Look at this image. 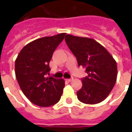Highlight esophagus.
I'll return each instance as SVG.
<instances>
[{"mask_svg":"<svg viewBox=\"0 0 132 132\" xmlns=\"http://www.w3.org/2000/svg\"><path fill=\"white\" fill-rule=\"evenodd\" d=\"M66 81H68V82H71L72 81V80H73V78H70V79H66Z\"/></svg>","mask_w":132,"mask_h":132,"instance_id":"34e87169","label":"esophagus"}]
</instances>
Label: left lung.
<instances>
[{"label": "left lung", "instance_id": "left-lung-1", "mask_svg": "<svg viewBox=\"0 0 132 132\" xmlns=\"http://www.w3.org/2000/svg\"><path fill=\"white\" fill-rule=\"evenodd\" d=\"M65 41L77 57L79 66L88 75L81 79L83 86L77 92L79 101L94 104L104 100L117 81V66L112 55L94 39L67 35Z\"/></svg>", "mask_w": 132, "mask_h": 132}]
</instances>
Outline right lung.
Wrapping results in <instances>:
<instances>
[{
  "instance_id": "1",
  "label": "right lung",
  "mask_w": 132,
  "mask_h": 132,
  "mask_svg": "<svg viewBox=\"0 0 132 132\" xmlns=\"http://www.w3.org/2000/svg\"><path fill=\"white\" fill-rule=\"evenodd\" d=\"M66 33L38 38L23 47L15 63L17 81L23 94L35 104L47 107L60 100L64 79L49 75V62Z\"/></svg>"
}]
</instances>
